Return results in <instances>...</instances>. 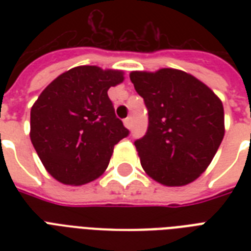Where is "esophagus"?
<instances>
[{
    "mask_svg": "<svg viewBox=\"0 0 251 251\" xmlns=\"http://www.w3.org/2000/svg\"><path fill=\"white\" fill-rule=\"evenodd\" d=\"M124 125H125L126 129H130V127H131V118H125V120H124Z\"/></svg>",
    "mask_w": 251,
    "mask_h": 251,
    "instance_id": "34e87169",
    "label": "esophagus"
}]
</instances>
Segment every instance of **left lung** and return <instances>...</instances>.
Wrapping results in <instances>:
<instances>
[{
	"mask_svg": "<svg viewBox=\"0 0 251 251\" xmlns=\"http://www.w3.org/2000/svg\"><path fill=\"white\" fill-rule=\"evenodd\" d=\"M130 80L149 110V129L134 142L142 168L165 186L197 179L222 143L224 108L210 87L177 69L131 72Z\"/></svg>",
	"mask_w": 251,
	"mask_h": 251,
	"instance_id": "1",
	"label": "left lung"
}]
</instances>
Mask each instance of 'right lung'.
I'll return each instance as SVG.
<instances>
[{
  "label": "right lung",
  "mask_w": 251,
  "mask_h": 251,
  "mask_svg": "<svg viewBox=\"0 0 251 251\" xmlns=\"http://www.w3.org/2000/svg\"><path fill=\"white\" fill-rule=\"evenodd\" d=\"M124 72L76 66L45 87L31 108L29 138L41 163L58 182L79 186L105 172L114 146L127 137L108 90Z\"/></svg>",
  "instance_id": "add662e5"
}]
</instances>
